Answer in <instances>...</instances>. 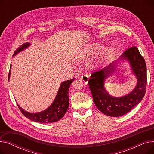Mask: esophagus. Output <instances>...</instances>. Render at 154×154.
Masks as SVG:
<instances>
[{"mask_svg":"<svg viewBox=\"0 0 154 154\" xmlns=\"http://www.w3.org/2000/svg\"><path fill=\"white\" fill-rule=\"evenodd\" d=\"M80 79L82 80L85 83H87L88 81V80H89V77H88L87 74H84L82 76H81V77H80Z\"/></svg>","mask_w":154,"mask_h":154,"instance_id":"1","label":"esophagus"}]
</instances>
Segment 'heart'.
Returning a JSON list of instances; mask_svg holds the SVG:
<instances>
[{"mask_svg":"<svg viewBox=\"0 0 154 154\" xmlns=\"http://www.w3.org/2000/svg\"><path fill=\"white\" fill-rule=\"evenodd\" d=\"M102 46L97 43H93L84 48V51L80 55V59L82 60H87L92 59L101 51ZM101 53V52H100ZM110 51L109 48H105L100 53L97 59L93 65V67H97L106 62L109 57Z\"/></svg>","mask_w":154,"mask_h":154,"instance_id":"obj_1","label":"heart"}]
</instances>
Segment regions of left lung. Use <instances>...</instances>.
<instances>
[{
  "label": "left lung",
  "mask_w": 154,
  "mask_h": 154,
  "mask_svg": "<svg viewBox=\"0 0 154 154\" xmlns=\"http://www.w3.org/2000/svg\"><path fill=\"white\" fill-rule=\"evenodd\" d=\"M124 60H127L130 63L137 82L132 92L124 96L116 98L109 94L104 87V80L115 71L117 63ZM88 84L94 103L101 112L110 117L125 115L139 103L145 95L147 85V67L145 60L136 47L129 48L118 60L102 70L93 73Z\"/></svg>",
  "instance_id": "obj_1"
}]
</instances>
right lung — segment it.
I'll return each mask as SVG.
<instances>
[{"mask_svg":"<svg viewBox=\"0 0 154 154\" xmlns=\"http://www.w3.org/2000/svg\"><path fill=\"white\" fill-rule=\"evenodd\" d=\"M30 45V43L26 42L21 45L13 55V57L17 55L18 53L24 51ZM11 69L9 74V80L11 75ZM74 80V79L68 80L60 84L59 91L55 98L51 106L47 109L37 113H30L24 110L19 105L17 106L22 112V114L29 119L30 120L36 122L40 123H51L55 122L61 119L67 111L69 105V91L70 84Z\"/></svg>","mask_w":154,"mask_h":154,"instance_id":"add662e5","label":"right lung"}]
</instances>
